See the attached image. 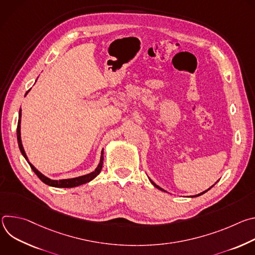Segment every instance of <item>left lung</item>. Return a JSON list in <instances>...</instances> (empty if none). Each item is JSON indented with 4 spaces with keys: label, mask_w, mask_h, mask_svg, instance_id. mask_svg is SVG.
I'll list each match as a JSON object with an SVG mask.
<instances>
[{
    "label": "left lung",
    "mask_w": 255,
    "mask_h": 255,
    "mask_svg": "<svg viewBox=\"0 0 255 255\" xmlns=\"http://www.w3.org/2000/svg\"><path fill=\"white\" fill-rule=\"evenodd\" d=\"M149 180H150V181H151V184H152V185H153V186H154V187H155V188H157V189H158V190H160V191H163V192H166V191H164V190H163V189H161V188H160V187H158V186H157V185H156V184H154V183H153V181H152V180H151V179H150V178H149ZM212 188H213V186H212V187H211V188H209V189H208V190H206V191H204V192H203V193H201V194H198V195H196V196H193V198H194V197H199V196H201V195H203V194H205V193H206V192H208V191H209V190H210V189H212Z\"/></svg>",
    "instance_id": "obj_1"
}]
</instances>
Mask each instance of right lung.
Wrapping results in <instances>:
<instances>
[{
	"label": "right lung",
	"instance_id": "obj_1",
	"mask_svg": "<svg viewBox=\"0 0 255 255\" xmlns=\"http://www.w3.org/2000/svg\"><path fill=\"white\" fill-rule=\"evenodd\" d=\"M30 91V90H29ZM28 91V92H29ZM28 92L26 93V95L28 94ZM25 95V96H26ZM21 109H20V112H19V120H18V126H17V140H18V145H19V148H20V151L22 153V155L25 157V159L28 161L30 167L32 168V170L35 172V174L37 175L44 184L50 186V187H54V188H75V187H78V186H81V185H84V184H87L89 183V181H91L92 179H94L102 170V167H103V163H104V151L102 150L101 152V159H100V162L97 166V168L91 172V173H88V174H85V175H82V176H78V177H74V178H66V179H59V180H55V179H50L48 178L47 176H45L44 174H42L38 169H36L34 167L33 164H31L28 160V157L25 153V150L23 148V145H22V140H21Z\"/></svg>",
	"mask_w": 255,
	"mask_h": 255
}]
</instances>
